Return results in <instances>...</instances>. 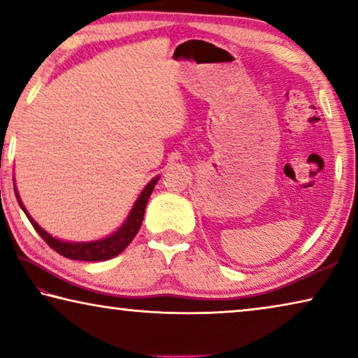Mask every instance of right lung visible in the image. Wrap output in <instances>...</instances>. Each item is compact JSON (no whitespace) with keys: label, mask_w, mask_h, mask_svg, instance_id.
Returning <instances> with one entry per match:
<instances>
[{"label":"right lung","mask_w":358,"mask_h":358,"mask_svg":"<svg viewBox=\"0 0 358 358\" xmlns=\"http://www.w3.org/2000/svg\"><path fill=\"white\" fill-rule=\"evenodd\" d=\"M157 180H159V177L152 178L145 186V189L141 191L140 197H138L135 206H133L130 215H128L125 223L119 228V230H117L115 233H112L108 238L99 239V241H92V243H67V241H61V239L52 238L50 233H46L45 230H43L38 223H36L34 218L29 215V212L25 210L22 201L19 199L17 189L15 188H14V193L19 201V206L22 207V210L25 212L27 218H29L30 223L36 230V233H38L40 236L45 239L46 244L51 249H55L57 254H61V255H64V257L72 259V260L101 262V260H109L112 257H115V255H119L122 250H124L128 244L133 241V238L136 236V233L140 231L149 196H151L154 186H156V183H157Z\"/></svg>","instance_id":"right-lung-1"}]
</instances>
